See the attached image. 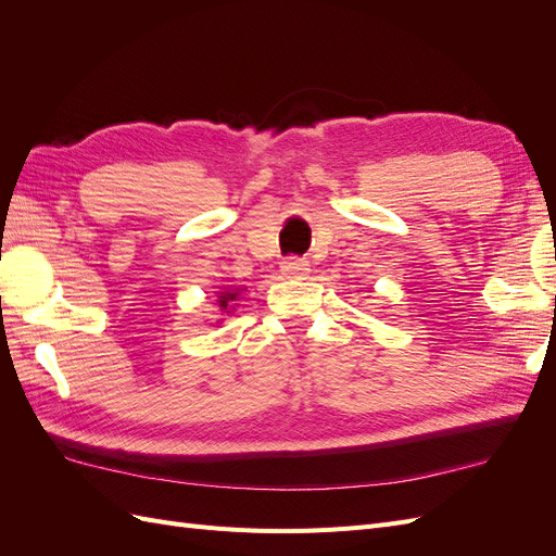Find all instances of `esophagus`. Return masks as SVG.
I'll use <instances>...</instances> for the list:
<instances>
[{"mask_svg":"<svg viewBox=\"0 0 556 556\" xmlns=\"http://www.w3.org/2000/svg\"><path fill=\"white\" fill-rule=\"evenodd\" d=\"M280 271L288 278H306L311 271V264L301 257H288V260H282Z\"/></svg>","mask_w":556,"mask_h":556,"instance_id":"1","label":"esophagus"}]
</instances>
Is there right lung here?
Instances as JSON below:
<instances>
[{
  "instance_id": "1",
  "label": "right lung",
  "mask_w": 556,
  "mask_h": 556,
  "mask_svg": "<svg viewBox=\"0 0 556 556\" xmlns=\"http://www.w3.org/2000/svg\"><path fill=\"white\" fill-rule=\"evenodd\" d=\"M237 296H239V292H223V294H220V311L229 313L231 301H237Z\"/></svg>"
}]
</instances>
